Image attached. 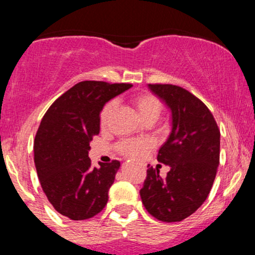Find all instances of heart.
<instances>
[{"label":"heart","mask_w":255,"mask_h":255,"mask_svg":"<svg viewBox=\"0 0 255 255\" xmlns=\"http://www.w3.org/2000/svg\"><path fill=\"white\" fill-rule=\"evenodd\" d=\"M133 104L136 108L137 113H139L140 118L144 121H156L158 116L160 115L163 109V105L160 99L156 95L150 92H141L137 93L133 97ZM118 107V101L116 99H111L104 105L101 113V125L102 127H105L109 124L111 116H113L114 111ZM154 146V142L151 139L144 137V139H125L121 140L116 148L121 154L128 158H139L146 152L150 151Z\"/></svg>","instance_id":"heart-1"}]
</instances>
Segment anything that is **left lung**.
Instances as JSON below:
<instances>
[{"label": "left lung", "mask_w": 255, "mask_h": 255, "mask_svg": "<svg viewBox=\"0 0 255 255\" xmlns=\"http://www.w3.org/2000/svg\"><path fill=\"white\" fill-rule=\"evenodd\" d=\"M148 89L171 110V133L157 156L170 170L162 178L158 166H148L140 197L158 221L180 222L197 211L211 191L221 131L209 108L189 91L170 84H150Z\"/></svg>", "instance_id": "obj_1"}]
</instances>
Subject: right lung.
<instances>
[{"label":"right lung","instance_id":"add662e5","mask_svg":"<svg viewBox=\"0 0 255 255\" xmlns=\"http://www.w3.org/2000/svg\"><path fill=\"white\" fill-rule=\"evenodd\" d=\"M130 86L81 81L58 97L43 116L34 137V164L46 198L64 217L84 221L107 205L120 162L92 166L90 142L99 134L104 104Z\"/></svg>","mask_w":255,"mask_h":255}]
</instances>
